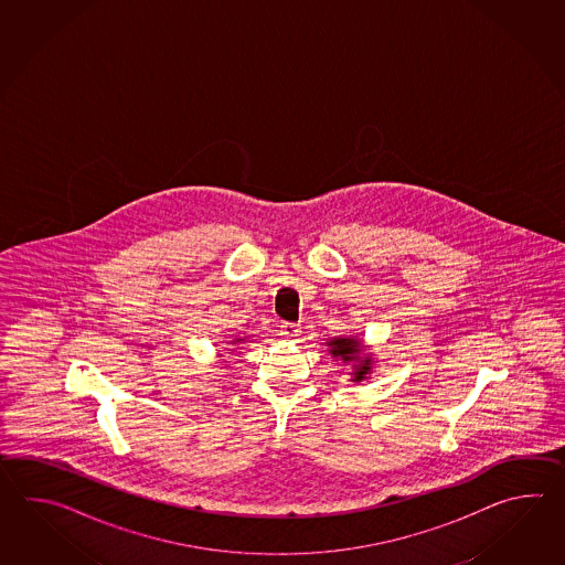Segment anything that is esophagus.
<instances>
[{
    "label": "esophagus",
    "mask_w": 565,
    "mask_h": 565,
    "mask_svg": "<svg viewBox=\"0 0 565 565\" xmlns=\"http://www.w3.org/2000/svg\"><path fill=\"white\" fill-rule=\"evenodd\" d=\"M280 335L290 341H297L300 337V324L299 323H285L280 324Z\"/></svg>",
    "instance_id": "34e87169"
}]
</instances>
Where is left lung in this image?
Instances as JSON below:
<instances>
[{"mask_svg":"<svg viewBox=\"0 0 565 565\" xmlns=\"http://www.w3.org/2000/svg\"><path fill=\"white\" fill-rule=\"evenodd\" d=\"M327 348L331 358L335 361H341L343 365H351V372H349V382L353 384H361L365 380H370V373L373 372V353H367L365 349L370 345H365L358 335L349 337H333V339H327Z\"/></svg>","mask_w":565,"mask_h":565,"instance_id":"left-lung-1","label":"left lung"}]
</instances>
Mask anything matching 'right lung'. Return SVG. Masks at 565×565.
I'll return each mask as SVG.
<instances>
[{
	"label": "right lung",
	"mask_w": 565,
	"mask_h": 565,
	"mask_svg": "<svg viewBox=\"0 0 565 565\" xmlns=\"http://www.w3.org/2000/svg\"><path fill=\"white\" fill-rule=\"evenodd\" d=\"M241 343H244V337H234V339L230 341L228 353L236 351V345H241Z\"/></svg>",
	"instance_id": "obj_1"
}]
</instances>
